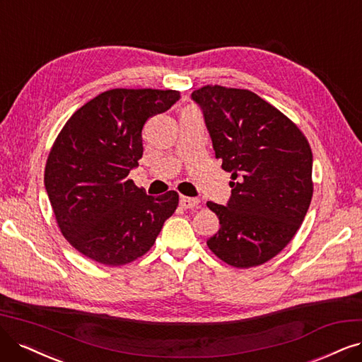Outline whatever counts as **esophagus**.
<instances>
[{
	"mask_svg": "<svg viewBox=\"0 0 362 362\" xmlns=\"http://www.w3.org/2000/svg\"><path fill=\"white\" fill-rule=\"evenodd\" d=\"M198 203H199V199L198 198H191V197H180V202H179V204L183 207V209H192V207H195V206H198Z\"/></svg>",
	"mask_w": 362,
	"mask_h": 362,
	"instance_id": "34e87169",
	"label": "esophagus"
}]
</instances>
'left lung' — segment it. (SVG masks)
<instances>
[{"label": "left lung", "instance_id": "8db88e82", "mask_svg": "<svg viewBox=\"0 0 362 362\" xmlns=\"http://www.w3.org/2000/svg\"><path fill=\"white\" fill-rule=\"evenodd\" d=\"M191 98L233 179L226 206L207 203L221 223L207 246L237 269L261 265L291 242L309 210V141L282 112L247 89L207 85Z\"/></svg>", "mask_w": 362, "mask_h": 362}]
</instances>
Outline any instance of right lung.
<instances>
[{
	"mask_svg": "<svg viewBox=\"0 0 362 362\" xmlns=\"http://www.w3.org/2000/svg\"><path fill=\"white\" fill-rule=\"evenodd\" d=\"M179 98L177 90L110 89L66 120L45 186L62 235L82 255L112 267L136 261L176 210V191L147 195L128 174L143 155L146 120Z\"/></svg>",
	"mask_w": 362,
	"mask_h": 362,
	"instance_id": "add662e5",
	"label": "right lung"
}]
</instances>
